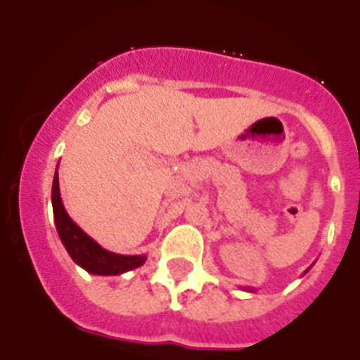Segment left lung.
Returning a JSON list of instances; mask_svg holds the SVG:
<instances>
[{"mask_svg":"<svg viewBox=\"0 0 360 360\" xmlns=\"http://www.w3.org/2000/svg\"><path fill=\"white\" fill-rule=\"evenodd\" d=\"M247 292H254V288H245Z\"/></svg>","mask_w":360,"mask_h":360,"instance_id":"obj_1","label":"left lung"}]
</instances>
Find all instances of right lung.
I'll list each match as a JSON object with an SVG mask.
<instances>
[{
	"mask_svg": "<svg viewBox=\"0 0 360 360\" xmlns=\"http://www.w3.org/2000/svg\"><path fill=\"white\" fill-rule=\"evenodd\" d=\"M59 167V164H57ZM52 207L53 219H56L57 234L65 245L66 252L70 254L73 262L79 266L95 276H120L128 270L139 269L144 265L148 256L146 254H136V256H124V254L110 252L103 249L94 238H90L79 227L75 221L68 216L61 200V191H59V174H53L52 184Z\"/></svg>",
	"mask_w": 360,
	"mask_h": 360,
	"instance_id": "obj_1",
	"label": "right lung"
}]
</instances>
